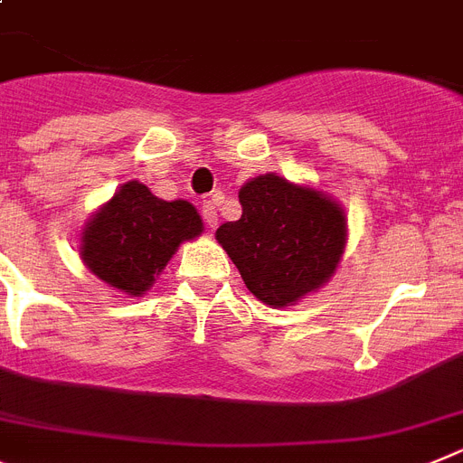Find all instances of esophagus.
I'll return each mask as SVG.
<instances>
[{
    "instance_id": "34e87169",
    "label": "esophagus",
    "mask_w": 463,
    "mask_h": 463,
    "mask_svg": "<svg viewBox=\"0 0 463 463\" xmlns=\"http://www.w3.org/2000/svg\"><path fill=\"white\" fill-rule=\"evenodd\" d=\"M203 219L209 228H216L219 223V214H216V204L212 200H204L203 203Z\"/></svg>"
}]
</instances>
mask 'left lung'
Instances as JSON below:
<instances>
[{
  "label": "left lung",
  "mask_w": 463,
  "mask_h": 463,
  "mask_svg": "<svg viewBox=\"0 0 463 463\" xmlns=\"http://www.w3.org/2000/svg\"><path fill=\"white\" fill-rule=\"evenodd\" d=\"M242 216L216 231L244 284L275 307L319 288L343 256V209L317 191L275 175L256 176L240 191Z\"/></svg>",
  "instance_id": "obj_1"
}]
</instances>
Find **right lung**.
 <instances>
[{
  "mask_svg": "<svg viewBox=\"0 0 463 463\" xmlns=\"http://www.w3.org/2000/svg\"><path fill=\"white\" fill-rule=\"evenodd\" d=\"M200 232L203 221L191 203H167L144 184L128 182L88 223L81 256L109 287L142 296L176 247Z\"/></svg>",
  "mask_w": 463,
  "mask_h": 463,
  "instance_id": "right-lung-1",
  "label": "right lung"
}]
</instances>
